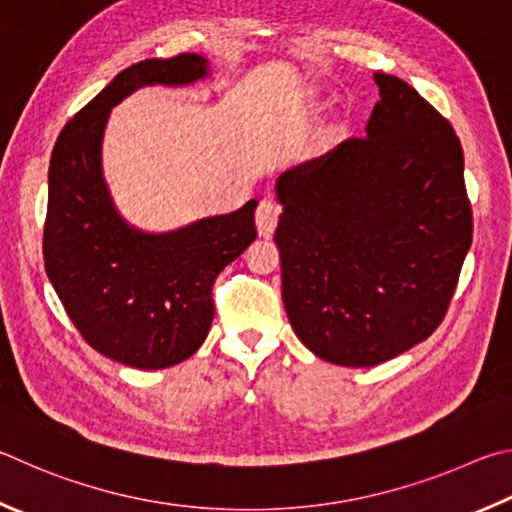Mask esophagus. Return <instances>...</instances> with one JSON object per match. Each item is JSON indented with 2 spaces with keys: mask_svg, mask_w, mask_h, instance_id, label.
I'll list each match as a JSON object with an SVG mask.
<instances>
[{
  "mask_svg": "<svg viewBox=\"0 0 512 512\" xmlns=\"http://www.w3.org/2000/svg\"><path fill=\"white\" fill-rule=\"evenodd\" d=\"M279 213H281V206L276 204L272 197H265V200H261V204H258V209H256V229H258V233H261L263 238L272 236V233H274L276 222H279Z\"/></svg>",
  "mask_w": 512,
  "mask_h": 512,
  "instance_id": "esophagus-1",
  "label": "esophagus"
}]
</instances>
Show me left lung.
<instances>
[{"label":"left lung","instance_id":"left-lung-1","mask_svg":"<svg viewBox=\"0 0 512 512\" xmlns=\"http://www.w3.org/2000/svg\"><path fill=\"white\" fill-rule=\"evenodd\" d=\"M380 89L364 137L276 179L283 306L321 360L375 366L434 333L472 245L463 150L414 87Z\"/></svg>","mask_w":512,"mask_h":512}]
</instances>
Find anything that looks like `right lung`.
<instances>
[{
    "instance_id": "1",
    "label": "right lung",
    "mask_w": 512,
    "mask_h": 512,
    "mask_svg": "<svg viewBox=\"0 0 512 512\" xmlns=\"http://www.w3.org/2000/svg\"><path fill=\"white\" fill-rule=\"evenodd\" d=\"M211 78L197 53L148 58L116 74L65 128L51 152L44 267L87 344L132 369H168L204 344L213 281L256 240L249 200L170 231L123 218L103 170L110 112L141 87H188Z\"/></svg>"
}]
</instances>
